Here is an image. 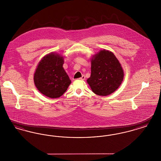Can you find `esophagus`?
<instances>
[{
	"mask_svg": "<svg viewBox=\"0 0 161 161\" xmlns=\"http://www.w3.org/2000/svg\"><path fill=\"white\" fill-rule=\"evenodd\" d=\"M80 79L81 80H84L86 79V77H85L84 75H82V77H81V78H80Z\"/></svg>",
	"mask_w": 161,
	"mask_h": 161,
	"instance_id": "1",
	"label": "esophagus"
}]
</instances>
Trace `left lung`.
Listing matches in <instances>:
<instances>
[{
	"instance_id": "8db88e82",
	"label": "left lung",
	"mask_w": 161,
	"mask_h": 161,
	"mask_svg": "<svg viewBox=\"0 0 161 161\" xmlns=\"http://www.w3.org/2000/svg\"><path fill=\"white\" fill-rule=\"evenodd\" d=\"M124 72L115 55L107 50L100 51L91 60V75L87 80L93 92L107 96L121 84Z\"/></svg>"
}]
</instances>
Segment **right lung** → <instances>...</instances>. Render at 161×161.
Wrapping results in <instances>:
<instances>
[{"label": "right lung", "mask_w": 161, "mask_h": 161, "mask_svg": "<svg viewBox=\"0 0 161 161\" xmlns=\"http://www.w3.org/2000/svg\"><path fill=\"white\" fill-rule=\"evenodd\" d=\"M63 63V57L53 53L46 55L39 62L34 81L38 91L47 97H60L71 83Z\"/></svg>", "instance_id": "obj_1"}]
</instances>
